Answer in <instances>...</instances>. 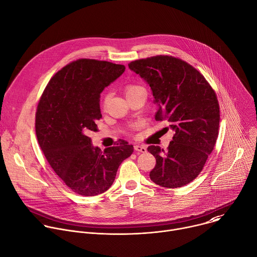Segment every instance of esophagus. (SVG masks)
<instances>
[{
	"instance_id": "1",
	"label": "esophagus",
	"mask_w": 257,
	"mask_h": 257,
	"mask_svg": "<svg viewBox=\"0 0 257 257\" xmlns=\"http://www.w3.org/2000/svg\"><path fill=\"white\" fill-rule=\"evenodd\" d=\"M134 150H135V152L141 153V154H144V153H146V151H148L144 145H135Z\"/></svg>"
}]
</instances>
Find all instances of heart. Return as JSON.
I'll use <instances>...</instances> for the list:
<instances>
[{"label":"heart","instance_id":"obj_1","mask_svg":"<svg viewBox=\"0 0 257 257\" xmlns=\"http://www.w3.org/2000/svg\"><path fill=\"white\" fill-rule=\"evenodd\" d=\"M140 93H145L146 94V91H145V88L139 84H134V83H130L128 85L125 86V94L128 97H131V96H134L136 94H140ZM109 97H111V93H106L104 96H103V104L105 105L106 102L108 101Z\"/></svg>","mask_w":257,"mask_h":257}]
</instances>
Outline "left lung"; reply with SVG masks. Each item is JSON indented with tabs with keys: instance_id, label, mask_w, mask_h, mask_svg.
I'll return each mask as SVG.
<instances>
[{
	"instance_id": "obj_1",
	"label": "left lung",
	"mask_w": 257,
	"mask_h": 257,
	"mask_svg": "<svg viewBox=\"0 0 257 257\" xmlns=\"http://www.w3.org/2000/svg\"><path fill=\"white\" fill-rule=\"evenodd\" d=\"M129 68L148 82L159 111L156 120L174 132L167 151L148 148L157 160L151 180L166 188L192 182L202 171L218 135L219 105L216 94L193 66L172 56L132 61Z\"/></svg>"
}]
</instances>
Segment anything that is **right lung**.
Returning <instances> with one entry per match:
<instances>
[{
    "label": "right lung",
    "mask_w": 257,
    "mask_h": 257,
    "mask_svg": "<svg viewBox=\"0 0 257 257\" xmlns=\"http://www.w3.org/2000/svg\"><path fill=\"white\" fill-rule=\"evenodd\" d=\"M124 71V65L78 59L56 73L40 98L35 132L41 149L54 172L79 195L105 192L133 153L124 140L101 152L86 135L96 131L101 118L100 92Z\"/></svg>",
    "instance_id": "1"
}]
</instances>
